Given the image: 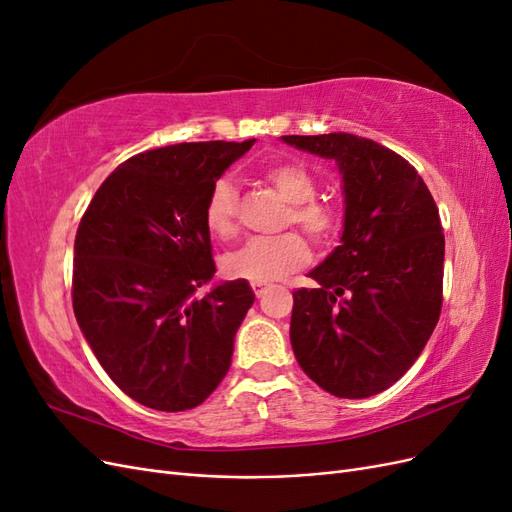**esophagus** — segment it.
I'll use <instances>...</instances> for the list:
<instances>
[{"label": "esophagus", "instance_id": "esophagus-1", "mask_svg": "<svg viewBox=\"0 0 512 512\" xmlns=\"http://www.w3.org/2000/svg\"><path fill=\"white\" fill-rule=\"evenodd\" d=\"M252 290H254L256 297H262V294H265V290H267V282H252Z\"/></svg>", "mask_w": 512, "mask_h": 512}]
</instances>
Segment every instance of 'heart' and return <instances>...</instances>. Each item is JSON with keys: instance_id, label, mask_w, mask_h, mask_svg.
Here are the masks:
<instances>
[{"instance_id": "heart-1", "label": "heart", "mask_w": 512, "mask_h": 512, "mask_svg": "<svg viewBox=\"0 0 512 512\" xmlns=\"http://www.w3.org/2000/svg\"><path fill=\"white\" fill-rule=\"evenodd\" d=\"M290 211L286 222L299 224L318 243L331 241L339 230V213L329 203L316 200V181L301 164H271L262 173ZM239 196L230 179L222 177L211 185L205 200V226L213 237L230 239L237 232ZM309 258V245L299 232H284L277 237H254L237 250L222 256V271L228 277L250 282H273L299 269Z\"/></svg>"}]
</instances>
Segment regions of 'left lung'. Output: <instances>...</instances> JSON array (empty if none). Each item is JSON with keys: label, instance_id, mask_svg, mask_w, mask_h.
I'll list each match as a JSON object with an SVG mask.
<instances>
[{"label": "left lung", "instance_id": "left-lung-1", "mask_svg": "<svg viewBox=\"0 0 512 512\" xmlns=\"http://www.w3.org/2000/svg\"><path fill=\"white\" fill-rule=\"evenodd\" d=\"M333 160L342 175L344 230L292 292L290 344L305 374L344 399L389 389L414 365L442 307L444 235L423 177L395 151L346 132L282 136Z\"/></svg>", "mask_w": 512, "mask_h": 512}]
</instances>
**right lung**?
<instances>
[{
    "mask_svg": "<svg viewBox=\"0 0 512 512\" xmlns=\"http://www.w3.org/2000/svg\"><path fill=\"white\" fill-rule=\"evenodd\" d=\"M254 143L138 153L106 177L76 230V322L106 374L147 408H196L228 374L254 290L213 282L203 211L211 185Z\"/></svg>",
    "mask_w": 512,
    "mask_h": 512,
    "instance_id": "add662e5",
    "label": "right lung"
}]
</instances>
